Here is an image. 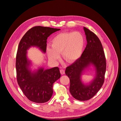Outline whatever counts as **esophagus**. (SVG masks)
Masks as SVG:
<instances>
[{"label": "esophagus", "instance_id": "esophagus-1", "mask_svg": "<svg viewBox=\"0 0 121 121\" xmlns=\"http://www.w3.org/2000/svg\"><path fill=\"white\" fill-rule=\"evenodd\" d=\"M60 73L62 75H64V74L65 73V71L64 70H63V69H61L60 70Z\"/></svg>", "mask_w": 121, "mask_h": 121}]
</instances>
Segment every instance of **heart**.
Listing matches in <instances>:
<instances>
[{
	"instance_id": "b5f03b06",
	"label": "heart",
	"mask_w": 121,
	"mask_h": 121,
	"mask_svg": "<svg viewBox=\"0 0 121 121\" xmlns=\"http://www.w3.org/2000/svg\"><path fill=\"white\" fill-rule=\"evenodd\" d=\"M51 47L48 45L46 51L48 60L57 63L62 53L63 59L68 63L78 60L84 48V37L78 32H67L58 34L52 39Z\"/></svg>"
}]
</instances>
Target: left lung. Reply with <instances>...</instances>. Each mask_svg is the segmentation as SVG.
<instances>
[{
  "mask_svg": "<svg viewBox=\"0 0 121 121\" xmlns=\"http://www.w3.org/2000/svg\"><path fill=\"white\" fill-rule=\"evenodd\" d=\"M87 44L80 58L66 68L65 74L70 82V92L76 99L86 101L94 97L103 85L106 61L103 46L98 37L86 27H83ZM90 69L95 71V76L89 82L82 79Z\"/></svg>",
  "mask_w": 121,
  "mask_h": 121,
  "instance_id": "obj_1",
  "label": "left lung"
}]
</instances>
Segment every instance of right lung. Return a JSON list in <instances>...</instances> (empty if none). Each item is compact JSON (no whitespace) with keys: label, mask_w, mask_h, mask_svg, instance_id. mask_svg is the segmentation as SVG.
I'll use <instances>...</instances> for the list:
<instances>
[{"label":"right lung","mask_w":121,"mask_h":121,"mask_svg":"<svg viewBox=\"0 0 121 121\" xmlns=\"http://www.w3.org/2000/svg\"><path fill=\"white\" fill-rule=\"evenodd\" d=\"M60 30L34 26L25 33L18 45L16 59L18 84L25 95L35 103H43L50 99L53 92V83L60 78V73L58 67L47 69L38 67L33 70L27 51L31 47H36L45 53L46 40L51 34Z\"/></svg>","instance_id":"add662e5"}]
</instances>
